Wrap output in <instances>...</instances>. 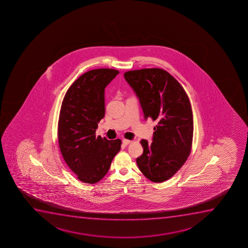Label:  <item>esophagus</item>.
Returning <instances> with one entry per match:
<instances>
[{
	"mask_svg": "<svg viewBox=\"0 0 248 248\" xmlns=\"http://www.w3.org/2000/svg\"><path fill=\"white\" fill-rule=\"evenodd\" d=\"M130 143H131V141H130V140H126V139L123 140V143H124V145H128V144H129Z\"/></svg>",
	"mask_w": 248,
	"mask_h": 248,
	"instance_id": "34e87169",
	"label": "esophagus"
}]
</instances>
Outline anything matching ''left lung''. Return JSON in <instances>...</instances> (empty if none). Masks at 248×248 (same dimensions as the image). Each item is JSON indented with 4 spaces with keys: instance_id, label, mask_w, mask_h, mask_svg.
<instances>
[{
    "instance_id": "8db88e82",
    "label": "left lung",
    "mask_w": 248,
    "mask_h": 248,
    "mask_svg": "<svg viewBox=\"0 0 248 248\" xmlns=\"http://www.w3.org/2000/svg\"><path fill=\"white\" fill-rule=\"evenodd\" d=\"M124 79L140 99L146 120L157 122L151 144L142 140L136 159L140 171L154 183L172 178L192 149L193 117L188 96L173 76L159 68L129 70Z\"/></svg>"
}]
</instances>
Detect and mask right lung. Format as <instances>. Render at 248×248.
Wrapping results in <instances>:
<instances>
[{"label":"right lung","mask_w":248,"mask_h":248,"mask_svg":"<svg viewBox=\"0 0 248 248\" xmlns=\"http://www.w3.org/2000/svg\"><path fill=\"white\" fill-rule=\"evenodd\" d=\"M120 71L102 68L87 71L68 89L58 120L59 147L64 162L77 178L95 184L108 172L121 140L96 136L105 116V89Z\"/></svg>","instance_id":"1"}]
</instances>
